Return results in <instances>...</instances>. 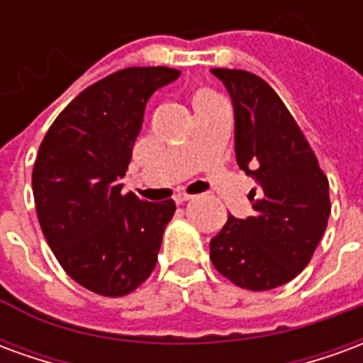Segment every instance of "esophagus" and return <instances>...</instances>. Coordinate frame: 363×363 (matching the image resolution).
Masks as SVG:
<instances>
[{
	"instance_id": "34e87169",
	"label": "esophagus",
	"mask_w": 363,
	"mask_h": 363,
	"mask_svg": "<svg viewBox=\"0 0 363 363\" xmlns=\"http://www.w3.org/2000/svg\"><path fill=\"white\" fill-rule=\"evenodd\" d=\"M192 198L194 196H190L186 192H179V194H174V202H177V204H182V202H189Z\"/></svg>"
}]
</instances>
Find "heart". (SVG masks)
Returning <instances> with one entry per match:
<instances>
[{"label": "heart", "mask_w": 363, "mask_h": 363, "mask_svg": "<svg viewBox=\"0 0 363 363\" xmlns=\"http://www.w3.org/2000/svg\"><path fill=\"white\" fill-rule=\"evenodd\" d=\"M212 93H208V91H198L196 95H194V101H198V99H204V96H210Z\"/></svg>", "instance_id": "obj_1"}]
</instances>
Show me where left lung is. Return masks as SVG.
Returning <instances> with one entry per match:
<instances>
[{"label": "left lung", "instance_id": "1", "mask_svg": "<svg viewBox=\"0 0 363 363\" xmlns=\"http://www.w3.org/2000/svg\"><path fill=\"white\" fill-rule=\"evenodd\" d=\"M235 111L237 163L259 182L255 213L229 216L210 241L216 270L251 291L278 288L301 272L330 216L328 179L291 112L262 77L213 67Z\"/></svg>", "mask_w": 363, "mask_h": 363}]
</instances>
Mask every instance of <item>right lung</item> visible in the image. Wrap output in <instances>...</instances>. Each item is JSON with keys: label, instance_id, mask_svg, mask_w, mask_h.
<instances>
[{"label": "right lung", "instance_id": "right-lung-1", "mask_svg": "<svg viewBox=\"0 0 363 363\" xmlns=\"http://www.w3.org/2000/svg\"><path fill=\"white\" fill-rule=\"evenodd\" d=\"M181 75L126 67L83 89L60 112L33 169L36 216L69 278L99 296L122 297L150 278L177 206L122 194L150 96Z\"/></svg>", "mask_w": 363, "mask_h": 363}]
</instances>
